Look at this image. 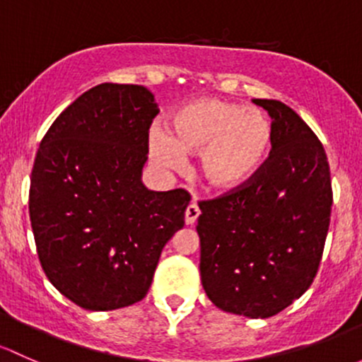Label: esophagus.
I'll return each instance as SVG.
<instances>
[{"instance_id":"34e87169","label":"esophagus","mask_w":362,"mask_h":362,"mask_svg":"<svg viewBox=\"0 0 362 362\" xmlns=\"http://www.w3.org/2000/svg\"><path fill=\"white\" fill-rule=\"evenodd\" d=\"M200 216V209L197 206L195 202L189 204L188 207H186V212H185V219H186V225H195L197 218Z\"/></svg>"}]
</instances>
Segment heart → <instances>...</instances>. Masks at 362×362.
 <instances>
[{
    "label": "heart",
    "mask_w": 362,
    "mask_h": 362,
    "mask_svg": "<svg viewBox=\"0 0 362 362\" xmlns=\"http://www.w3.org/2000/svg\"><path fill=\"white\" fill-rule=\"evenodd\" d=\"M272 146V127L256 107L219 99L185 104L170 122V132L155 130L150 153L158 165L177 169L182 155L200 153V173L209 188H242L262 170Z\"/></svg>",
    "instance_id": "obj_1"
}]
</instances>
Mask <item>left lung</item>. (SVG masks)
<instances>
[{
    "mask_svg": "<svg viewBox=\"0 0 362 362\" xmlns=\"http://www.w3.org/2000/svg\"><path fill=\"white\" fill-rule=\"evenodd\" d=\"M272 118V150L242 188L200 200V277L221 310L267 319L314 282L329 228V163L322 143L281 100L252 99Z\"/></svg>",
    "mask_w": 362,
    "mask_h": 362,
    "instance_id": "1",
    "label": "left lung"
}]
</instances>
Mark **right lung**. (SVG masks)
<instances>
[{"label": "right lung", "mask_w": 362, "mask_h": 362, "mask_svg": "<svg viewBox=\"0 0 362 362\" xmlns=\"http://www.w3.org/2000/svg\"><path fill=\"white\" fill-rule=\"evenodd\" d=\"M158 111L141 85L100 83L40 143L29 188L36 251L54 288L85 310L143 300L163 245L185 226L189 193L141 182Z\"/></svg>", "instance_id": "1"}]
</instances>
